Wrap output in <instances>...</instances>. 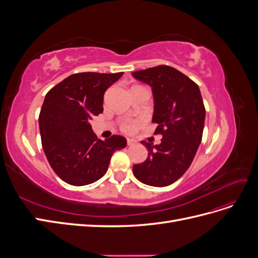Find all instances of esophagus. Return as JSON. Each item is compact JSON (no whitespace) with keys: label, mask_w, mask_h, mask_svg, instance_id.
Returning <instances> with one entry per match:
<instances>
[{"label":"esophagus","mask_w":258,"mask_h":258,"mask_svg":"<svg viewBox=\"0 0 258 258\" xmlns=\"http://www.w3.org/2000/svg\"><path fill=\"white\" fill-rule=\"evenodd\" d=\"M138 142H137V140H135V139H127V144L129 145V146H132V145H135V144H137Z\"/></svg>","instance_id":"1"}]
</instances>
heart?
<instances>
[{"mask_svg":"<svg viewBox=\"0 0 258 258\" xmlns=\"http://www.w3.org/2000/svg\"><path fill=\"white\" fill-rule=\"evenodd\" d=\"M143 123V120L137 119V120H127L122 123V130L127 134H132L139 129V127Z\"/></svg>","mask_w":258,"mask_h":258,"instance_id":"b5f03b06","label":"heart"}]
</instances>
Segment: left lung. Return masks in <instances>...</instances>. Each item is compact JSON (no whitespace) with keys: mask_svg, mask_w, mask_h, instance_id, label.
<instances>
[{"mask_svg":"<svg viewBox=\"0 0 258 258\" xmlns=\"http://www.w3.org/2000/svg\"><path fill=\"white\" fill-rule=\"evenodd\" d=\"M135 79L152 87L155 134L161 143L141 141L148 156L135 165V176L146 185L163 187L174 183L189 168L201 143L206 108L198 85L169 66H158L132 73Z\"/></svg>","mask_w":258,"mask_h":258,"instance_id":"left-lung-1","label":"left lung"}]
</instances>
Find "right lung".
Returning a JSON list of instances; mask_svg holds the SVG:
<instances>
[{"label":"right lung","instance_id":"1","mask_svg":"<svg viewBox=\"0 0 258 258\" xmlns=\"http://www.w3.org/2000/svg\"><path fill=\"white\" fill-rule=\"evenodd\" d=\"M122 74H73L46 95L38 116L42 146L54 173L66 183L83 186L98 181L114 152L127 145L121 136L98 139L90 124L93 116L103 112L105 90Z\"/></svg>","mask_w":258,"mask_h":258}]
</instances>
